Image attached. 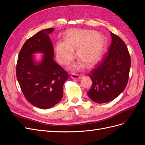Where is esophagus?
I'll return each mask as SVG.
<instances>
[{"label":"esophagus","mask_w":145,"mask_h":145,"mask_svg":"<svg viewBox=\"0 0 145 145\" xmlns=\"http://www.w3.org/2000/svg\"><path fill=\"white\" fill-rule=\"evenodd\" d=\"M71 77L74 79H79L80 78L81 76L79 75H77V74H72L71 75Z\"/></svg>","instance_id":"1"}]
</instances>
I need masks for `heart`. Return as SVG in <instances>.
I'll use <instances>...</instances> for the list:
<instances>
[{
	"label": "heart",
	"mask_w": 145,
	"mask_h": 145,
	"mask_svg": "<svg viewBox=\"0 0 145 145\" xmlns=\"http://www.w3.org/2000/svg\"><path fill=\"white\" fill-rule=\"evenodd\" d=\"M106 41L97 32L91 30L71 29L66 34L65 41L56 43V58L62 65L68 64L74 57V50H77V56L86 67L90 68L97 63L102 57ZM82 62L74 63L70 69H79Z\"/></svg>",
	"instance_id": "obj_1"
}]
</instances>
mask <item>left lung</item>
<instances>
[{
  "label": "left lung",
  "instance_id": "8db88e82",
  "mask_svg": "<svg viewBox=\"0 0 145 145\" xmlns=\"http://www.w3.org/2000/svg\"><path fill=\"white\" fill-rule=\"evenodd\" d=\"M112 42L101 63L88 74L93 81L88 92L93 102L103 103L118 97L126 86L131 67L128 48L122 39L110 32Z\"/></svg>",
  "mask_w": 145,
  "mask_h": 145
}]
</instances>
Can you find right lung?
<instances>
[{
    "instance_id": "obj_1",
    "label": "right lung",
    "mask_w": 145,
    "mask_h": 145,
    "mask_svg": "<svg viewBox=\"0 0 145 145\" xmlns=\"http://www.w3.org/2000/svg\"><path fill=\"white\" fill-rule=\"evenodd\" d=\"M54 28L40 31L25 42L19 52L16 76L28 102L40 109H48L63 97V84L68 74L54 60L53 45L49 34ZM44 54L40 62L35 54Z\"/></svg>"
}]
</instances>
